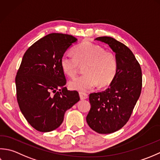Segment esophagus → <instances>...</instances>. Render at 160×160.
Instances as JSON below:
<instances>
[{
	"mask_svg": "<svg viewBox=\"0 0 160 160\" xmlns=\"http://www.w3.org/2000/svg\"><path fill=\"white\" fill-rule=\"evenodd\" d=\"M79 96H80V99L81 100L83 99H86L88 97V94L86 92H79Z\"/></svg>",
	"mask_w": 160,
	"mask_h": 160,
	"instance_id": "1",
	"label": "esophagus"
}]
</instances>
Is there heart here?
<instances>
[{"instance_id":"heart-1","label":"heart","mask_w":160,"mask_h":160,"mask_svg":"<svg viewBox=\"0 0 160 160\" xmlns=\"http://www.w3.org/2000/svg\"><path fill=\"white\" fill-rule=\"evenodd\" d=\"M74 56L64 54L61 58L62 70L73 78L77 75L80 66L84 68L83 75L71 81V90L84 92L99 84L105 86L112 82L117 71V60L112 51L105 50L98 45L84 42L73 50Z\"/></svg>"}]
</instances>
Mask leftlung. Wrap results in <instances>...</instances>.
Listing matches in <instances>:
<instances>
[{
  "label": "left lung",
  "mask_w": 160,
  "mask_h": 160,
  "mask_svg": "<svg viewBox=\"0 0 160 160\" xmlns=\"http://www.w3.org/2000/svg\"><path fill=\"white\" fill-rule=\"evenodd\" d=\"M95 40L108 44L115 52L118 67L106 90L90 94L91 108L86 121L95 132L108 134L121 129L129 120L141 94L142 73L139 62L126 45L109 37Z\"/></svg>",
  "instance_id": "8db88e82"
}]
</instances>
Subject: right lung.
<instances>
[{"instance_id":"1","label":"right lung","mask_w":160,"mask_h":160,"mask_svg":"<svg viewBox=\"0 0 160 160\" xmlns=\"http://www.w3.org/2000/svg\"><path fill=\"white\" fill-rule=\"evenodd\" d=\"M77 39L52 33L29 48L16 73L19 108L28 122L38 131L50 132L62 123L65 112L80 99L79 92L65 87L66 79L61 58Z\"/></svg>"}]
</instances>
